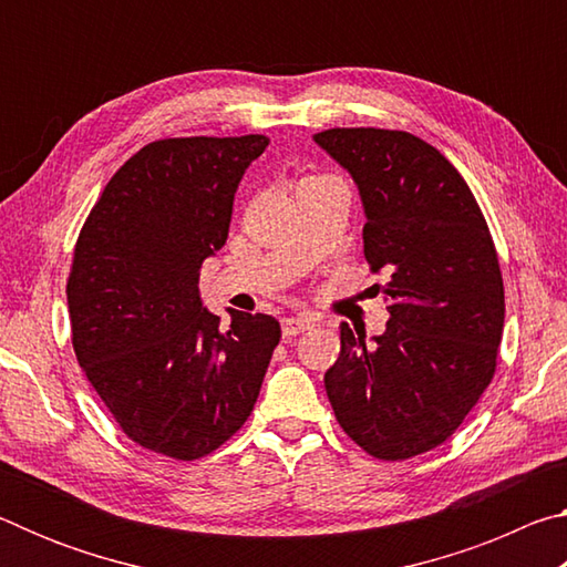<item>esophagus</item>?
Here are the masks:
<instances>
[{"label": "esophagus", "mask_w": 567, "mask_h": 567, "mask_svg": "<svg viewBox=\"0 0 567 567\" xmlns=\"http://www.w3.org/2000/svg\"><path fill=\"white\" fill-rule=\"evenodd\" d=\"M312 324H315L312 315H297V318H285L282 320V334L287 340H290V338H295V334L310 330Z\"/></svg>", "instance_id": "34e87169"}]
</instances>
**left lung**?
Listing matches in <instances>:
<instances>
[{"label": "left lung", "instance_id": "1", "mask_svg": "<svg viewBox=\"0 0 567 567\" xmlns=\"http://www.w3.org/2000/svg\"><path fill=\"white\" fill-rule=\"evenodd\" d=\"M315 142L358 185L364 260L390 275L385 332L368 342L342 322L324 390L364 453L415 457L455 433L495 375L505 292L491 229L460 172L415 134L334 127Z\"/></svg>", "mask_w": 567, "mask_h": 567}]
</instances>
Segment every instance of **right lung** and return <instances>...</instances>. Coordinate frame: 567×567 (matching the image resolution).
<instances>
[{
  "instance_id": "add662e5",
  "label": "right lung",
  "mask_w": 567,
  "mask_h": 567,
  "mask_svg": "<svg viewBox=\"0 0 567 567\" xmlns=\"http://www.w3.org/2000/svg\"><path fill=\"white\" fill-rule=\"evenodd\" d=\"M267 145L265 134L150 142L114 172L76 239V362L124 435L159 455L197 460L233 437L280 342L262 312L229 310L225 328L197 287Z\"/></svg>"
}]
</instances>
